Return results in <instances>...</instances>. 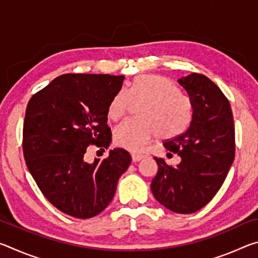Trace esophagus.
Wrapping results in <instances>:
<instances>
[{
    "label": "esophagus",
    "mask_w": 258,
    "mask_h": 258,
    "mask_svg": "<svg viewBox=\"0 0 258 258\" xmlns=\"http://www.w3.org/2000/svg\"><path fill=\"white\" fill-rule=\"evenodd\" d=\"M143 158H145V156H143V155H139V154H133L132 155L133 161H140V160H142Z\"/></svg>",
    "instance_id": "obj_1"
}]
</instances>
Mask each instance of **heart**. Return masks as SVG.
<instances>
[{
  "label": "heart",
  "instance_id": "heart-1",
  "mask_svg": "<svg viewBox=\"0 0 258 258\" xmlns=\"http://www.w3.org/2000/svg\"><path fill=\"white\" fill-rule=\"evenodd\" d=\"M133 102H142L139 109L141 118L125 120L115 130L117 145L130 151H140L157 134L164 139L175 137L190 119L187 99L163 76H139L127 90L120 89L109 104V117L121 118Z\"/></svg>",
  "mask_w": 258,
  "mask_h": 258
}]
</instances>
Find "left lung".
I'll list each match as a JSON object with an SVG mask.
<instances>
[{
	"mask_svg": "<svg viewBox=\"0 0 258 258\" xmlns=\"http://www.w3.org/2000/svg\"><path fill=\"white\" fill-rule=\"evenodd\" d=\"M177 82L189 97L191 120L184 133L164 142L181 157L180 164L155 157L158 172L151 191L169 211L192 214L211 202L228 175L234 159V124L229 100L208 77L194 73Z\"/></svg>",
	"mask_w": 258,
	"mask_h": 258,
	"instance_id": "8db88e82",
	"label": "left lung"
}]
</instances>
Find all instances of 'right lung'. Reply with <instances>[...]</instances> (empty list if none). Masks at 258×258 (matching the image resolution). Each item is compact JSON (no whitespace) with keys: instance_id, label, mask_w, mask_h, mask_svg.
I'll list each match as a JSON object with an SVG mask.
<instances>
[{"instance_id":"1","label":"right lung","mask_w":258,"mask_h":258,"mask_svg":"<svg viewBox=\"0 0 258 258\" xmlns=\"http://www.w3.org/2000/svg\"><path fill=\"white\" fill-rule=\"evenodd\" d=\"M124 76L64 74L30 98L23 149L29 173L49 202L67 215L90 218L113 198L121 174L132 161L121 148L87 163V147L107 148L111 99Z\"/></svg>"}]
</instances>
